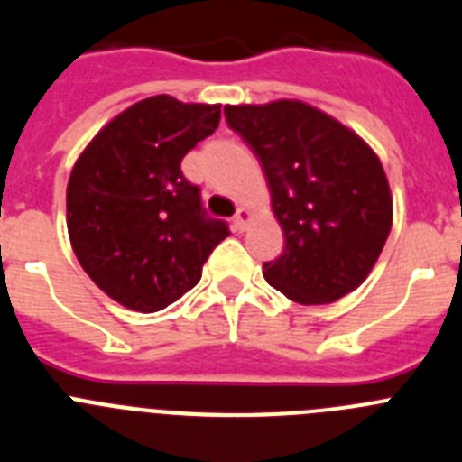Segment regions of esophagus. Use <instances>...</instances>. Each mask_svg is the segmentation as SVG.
<instances>
[{
    "instance_id": "34e87169",
    "label": "esophagus",
    "mask_w": 462,
    "mask_h": 462,
    "mask_svg": "<svg viewBox=\"0 0 462 462\" xmlns=\"http://www.w3.org/2000/svg\"><path fill=\"white\" fill-rule=\"evenodd\" d=\"M250 222H252V212L247 210V208H240V210L236 212V217H234L236 231H245Z\"/></svg>"
}]
</instances>
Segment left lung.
<instances>
[{
	"instance_id": "8db88e82",
	"label": "left lung",
	"mask_w": 462,
	"mask_h": 462,
	"mask_svg": "<svg viewBox=\"0 0 462 462\" xmlns=\"http://www.w3.org/2000/svg\"><path fill=\"white\" fill-rule=\"evenodd\" d=\"M259 157L287 247L263 263L271 287L300 305L336 303L377 263L393 199L374 150L349 126L298 99L224 106Z\"/></svg>"
}]
</instances>
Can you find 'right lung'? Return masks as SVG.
I'll return each mask as SVG.
<instances>
[{
	"instance_id": "obj_1",
	"label": "right lung",
	"mask_w": 462,
	"mask_h": 462,
	"mask_svg": "<svg viewBox=\"0 0 462 462\" xmlns=\"http://www.w3.org/2000/svg\"><path fill=\"white\" fill-rule=\"evenodd\" d=\"M219 108L148 97L113 117L73 164L69 240L89 280L125 308L157 312L178 300L228 236L180 171L182 157L217 129Z\"/></svg>"
}]
</instances>
